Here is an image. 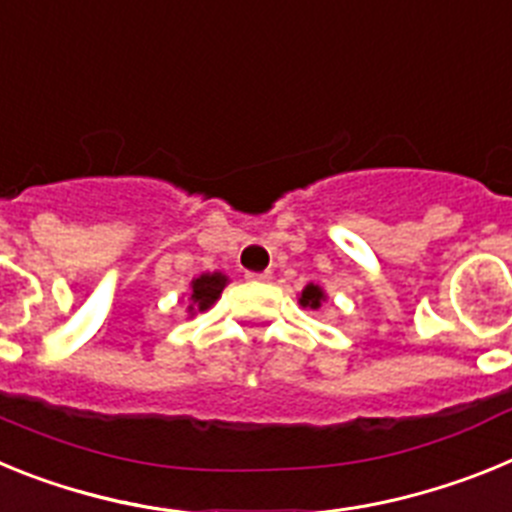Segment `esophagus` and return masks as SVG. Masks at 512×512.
I'll use <instances>...</instances> for the list:
<instances>
[{
    "mask_svg": "<svg viewBox=\"0 0 512 512\" xmlns=\"http://www.w3.org/2000/svg\"><path fill=\"white\" fill-rule=\"evenodd\" d=\"M246 277L251 279V282H269L271 274H269V271H248Z\"/></svg>",
    "mask_w": 512,
    "mask_h": 512,
    "instance_id": "obj_1",
    "label": "esophagus"
}]
</instances>
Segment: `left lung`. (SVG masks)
<instances>
[{"instance_id":"8db88e82","label":"left lung","mask_w":512,"mask_h":512,"mask_svg":"<svg viewBox=\"0 0 512 512\" xmlns=\"http://www.w3.org/2000/svg\"><path fill=\"white\" fill-rule=\"evenodd\" d=\"M325 302V292L318 287V284H307L305 289H302L300 295V305L302 307H310V310H318L320 305Z\"/></svg>"}]
</instances>
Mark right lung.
Returning a JSON list of instances; mask_svg holds the SVG:
<instances>
[{"mask_svg": "<svg viewBox=\"0 0 512 512\" xmlns=\"http://www.w3.org/2000/svg\"><path fill=\"white\" fill-rule=\"evenodd\" d=\"M228 284V277L220 274V271H212V274H200V277L192 282V295H189V315H197V312L210 310L217 302L220 292Z\"/></svg>", "mask_w": 512, "mask_h": 512, "instance_id": "1", "label": "right lung"}]
</instances>
